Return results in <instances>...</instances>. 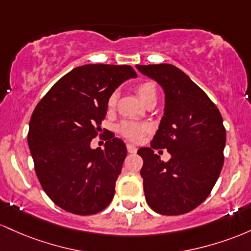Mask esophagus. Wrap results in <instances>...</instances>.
Instances as JSON below:
<instances>
[{
    "instance_id": "34e87169",
    "label": "esophagus",
    "mask_w": 251,
    "mask_h": 251,
    "mask_svg": "<svg viewBox=\"0 0 251 251\" xmlns=\"http://www.w3.org/2000/svg\"><path fill=\"white\" fill-rule=\"evenodd\" d=\"M126 151H128V153L134 154V153H136V151H137V148L135 147V146L130 145V143H128V145H126Z\"/></svg>"
}]
</instances>
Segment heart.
<instances>
[{"mask_svg": "<svg viewBox=\"0 0 251 251\" xmlns=\"http://www.w3.org/2000/svg\"><path fill=\"white\" fill-rule=\"evenodd\" d=\"M136 92L139 95L140 100L143 103L147 104L149 102H156L157 98V86L153 80H143L136 85ZM117 102V95L115 92L109 96L108 102H106V106H108L109 110L116 106ZM118 133L122 135L123 137H126V140L133 141V142H139L145 136L146 134H148L151 131V126L145 125V123H135V122H122L120 126H117Z\"/></svg>", "mask_w": 251, "mask_h": 251, "instance_id": "b5f03b06", "label": "heart"}]
</instances>
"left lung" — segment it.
Returning <instances> with one entry per match:
<instances>
[{
  "mask_svg": "<svg viewBox=\"0 0 251 251\" xmlns=\"http://www.w3.org/2000/svg\"><path fill=\"white\" fill-rule=\"evenodd\" d=\"M136 67L166 95L165 115L151 148L137 151L143 159L146 201L160 215H184L207 198L221 174L226 140L223 118L209 96L174 65ZM163 148L171 154L167 163L153 153Z\"/></svg>",
  "mask_w": 251,
  "mask_h": 251,
  "instance_id": "1",
  "label": "left lung"
}]
</instances>
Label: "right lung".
I'll return each instance as SVG.
<instances>
[{
	"label": "right lung",
	"instance_id": "add662e5",
	"mask_svg": "<svg viewBox=\"0 0 251 251\" xmlns=\"http://www.w3.org/2000/svg\"><path fill=\"white\" fill-rule=\"evenodd\" d=\"M129 65L89 64L61 77L33 111L28 146L42 190L59 207L79 216L110 204L126 148L106 135L104 149H91L114 90L136 77Z\"/></svg>",
	"mask_w": 251,
	"mask_h": 251
}]
</instances>
